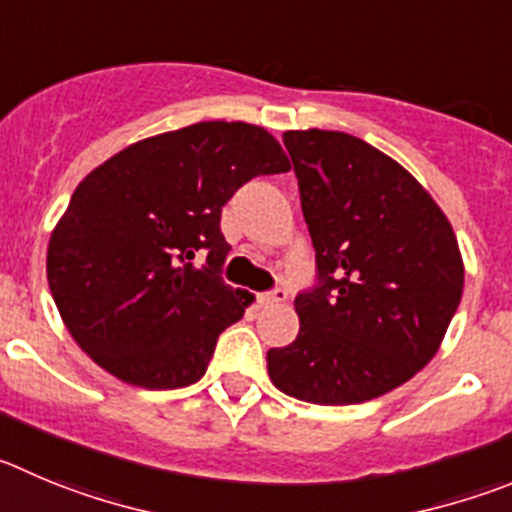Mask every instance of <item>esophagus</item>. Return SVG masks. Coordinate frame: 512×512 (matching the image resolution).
<instances>
[{
    "label": "esophagus",
    "mask_w": 512,
    "mask_h": 512,
    "mask_svg": "<svg viewBox=\"0 0 512 512\" xmlns=\"http://www.w3.org/2000/svg\"><path fill=\"white\" fill-rule=\"evenodd\" d=\"M285 300H288V290L283 288H275L270 290V293L260 295V305H278V303H285Z\"/></svg>",
    "instance_id": "1"
}]
</instances>
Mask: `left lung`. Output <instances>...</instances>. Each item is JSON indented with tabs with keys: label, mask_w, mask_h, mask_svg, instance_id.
<instances>
[{
	"label": "left lung",
	"mask_w": 512,
	"mask_h": 512,
	"mask_svg": "<svg viewBox=\"0 0 512 512\" xmlns=\"http://www.w3.org/2000/svg\"><path fill=\"white\" fill-rule=\"evenodd\" d=\"M318 285L300 331L267 351L272 384L310 404L376 399L439 351L465 288L450 219L391 156L341 131H288Z\"/></svg>",
	"instance_id": "left-lung-1"
}]
</instances>
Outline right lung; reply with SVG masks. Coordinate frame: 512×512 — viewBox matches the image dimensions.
<instances>
[{"label": "right lung", "instance_id": "add662e5", "mask_svg": "<svg viewBox=\"0 0 512 512\" xmlns=\"http://www.w3.org/2000/svg\"><path fill=\"white\" fill-rule=\"evenodd\" d=\"M290 169L262 126L204 121L143 138L90 171L50 234L47 283L80 348L126 384L181 389L252 303L219 278V219L245 181ZM208 250V265L188 262Z\"/></svg>", "mask_w": 512, "mask_h": 512}]
</instances>
